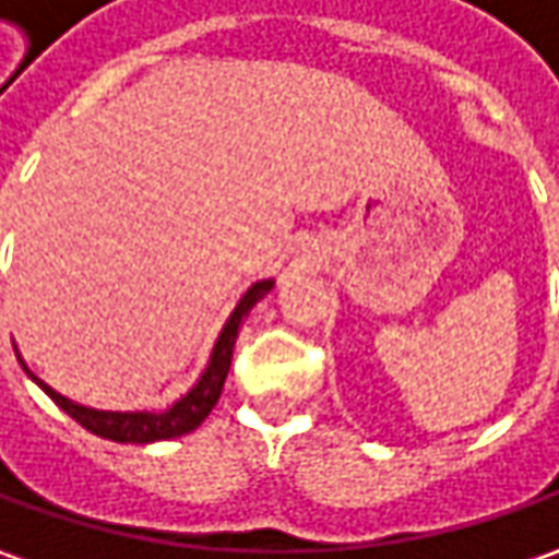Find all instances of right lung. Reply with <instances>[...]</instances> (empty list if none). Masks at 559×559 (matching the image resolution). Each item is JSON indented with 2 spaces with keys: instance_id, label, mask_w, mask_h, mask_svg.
<instances>
[{
  "instance_id": "right-lung-1",
  "label": "right lung",
  "mask_w": 559,
  "mask_h": 559,
  "mask_svg": "<svg viewBox=\"0 0 559 559\" xmlns=\"http://www.w3.org/2000/svg\"><path fill=\"white\" fill-rule=\"evenodd\" d=\"M272 287H275V281L272 278L257 281V284L243 294L241 302L235 306V312L228 316L225 328H222L219 340H216V346H213V356H210V365L203 368L201 380H198L179 402H173L169 408H164V412H98V408H86V405H80V402H70L68 395L55 393L49 383H43L39 377H33L29 371L27 374L55 399V405H58L61 412H68L80 427H86L88 433L110 439V442H135V445L160 442V439H176V436L198 430L203 424V417L213 412V405L219 402L225 377H228V368H231L235 340H238L243 318H247V312H250Z\"/></svg>"
}]
</instances>
